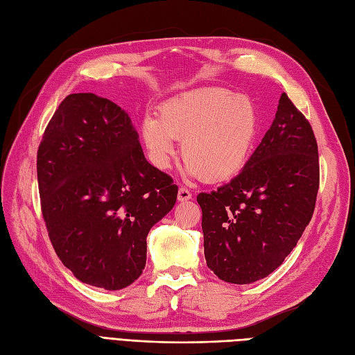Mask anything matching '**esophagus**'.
I'll list each match as a JSON object with an SVG mask.
<instances>
[{
	"instance_id": "34e87169",
	"label": "esophagus",
	"mask_w": 355,
	"mask_h": 355,
	"mask_svg": "<svg viewBox=\"0 0 355 355\" xmlns=\"http://www.w3.org/2000/svg\"><path fill=\"white\" fill-rule=\"evenodd\" d=\"M191 198H193V194H191L187 188H184V187L179 188V193H178V200L179 201H188Z\"/></svg>"
}]
</instances>
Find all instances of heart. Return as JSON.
<instances>
[{
  "mask_svg": "<svg viewBox=\"0 0 355 355\" xmlns=\"http://www.w3.org/2000/svg\"><path fill=\"white\" fill-rule=\"evenodd\" d=\"M260 131L254 103L223 88H201L162 104L158 116L143 118L140 139L152 164L167 168L180 152L191 178L232 179L248 164Z\"/></svg>",
  "mask_w": 355,
  "mask_h": 355,
  "instance_id": "b5f03b06",
  "label": "heart"
}]
</instances>
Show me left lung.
Masks as SVG:
<instances>
[{"label":"left lung","mask_w":355,"mask_h":355,"mask_svg":"<svg viewBox=\"0 0 355 355\" xmlns=\"http://www.w3.org/2000/svg\"><path fill=\"white\" fill-rule=\"evenodd\" d=\"M318 187L317 140L284 92L245 168L227 185L197 196L209 269L237 285L276 270L309 224Z\"/></svg>","instance_id":"left-lung-1"}]
</instances>
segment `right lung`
Returning a JSON list of instances; mask_svg holds the SVG:
<instances>
[{
    "instance_id": "add662e5",
    "label": "right lung",
    "mask_w": 355,
    "mask_h": 355,
    "mask_svg": "<svg viewBox=\"0 0 355 355\" xmlns=\"http://www.w3.org/2000/svg\"><path fill=\"white\" fill-rule=\"evenodd\" d=\"M42 212L56 255L79 281L122 290L146 264L149 230L173 209L178 187L150 166L125 110L71 94L37 152Z\"/></svg>"
}]
</instances>
